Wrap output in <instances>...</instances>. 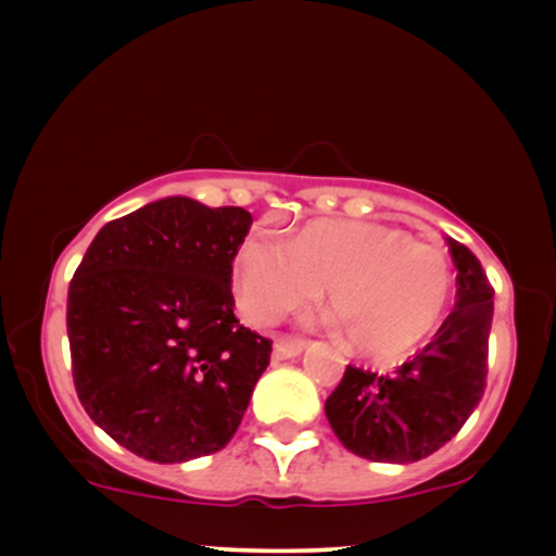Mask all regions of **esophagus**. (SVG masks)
Returning <instances> with one entry per match:
<instances>
[{"label":"esophagus","instance_id":"34e87169","mask_svg":"<svg viewBox=\"0 0 556 556\" xmlns=\"http://www.w3.org/2000/svg\"><path fill=\"white\" fill-rule=\"evenodd\" d=\"M305 342L300 340H277L274 342V358L277 361H290V358H298L300 353H303Z\"/></svg>","mask_w":556,"mask_h":556}]
</instances>
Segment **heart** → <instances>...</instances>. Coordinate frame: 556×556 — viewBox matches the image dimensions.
<instances>
[{
	"label": "heart",
	"mask_w": 556,
	"mask_h": 556,
	"mask_svg": "<svg viewBox=\"0 0 556 556\" xmlns=\"http://www.w3.org/2000/svg\"><path fill=\"white\" fill-rule=\"evenodd\" d=\"M329 287V305L358 353L400 358L433 334L452 295L442 251L379 222L314 219L290 240L248 235L232 261L240 314L256 327L303 308Z\"/></svg>",
	"instance_id": "obj_1"
}]
</instances>
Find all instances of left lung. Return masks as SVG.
<instances>
[{
	"label": "left lung",
	"instance_id": "obj_1",
	"mask_svg": "<svg viewBox=\"0 0 556 556\" xmlns=\"http://www.w3.org/2000/svg\"><path fill=\"white\" fill-rule=\"evenodd\" d=\"M446 245L457 266V303L433 340L389 376L348 366L324 405L344 450L366 460H424L463 429L483 397L494 290L463 242L446 238Z\"/></svg>",
	"mask_w": 556,
	"mask_h": 556
}]
</instances>
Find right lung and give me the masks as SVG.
Masks as SVG:
<instances>
[{"label": "right lung", "instance_id": "add662e5", "mask_svg": "<svg viewBox=\"0 0 556 556\" xmlns=\"http://www.w3.org/2000/svg\"><path fill=\"white\" fill-rule=\"evenodd\" d=\"M251 225L240 206L162 198L101 227L70 282L75 392L138 457L188 463L238 431L271 355L232 311Z\"/></svg>", "mask_w": 556, "mask_h": 556}]
</instances>
